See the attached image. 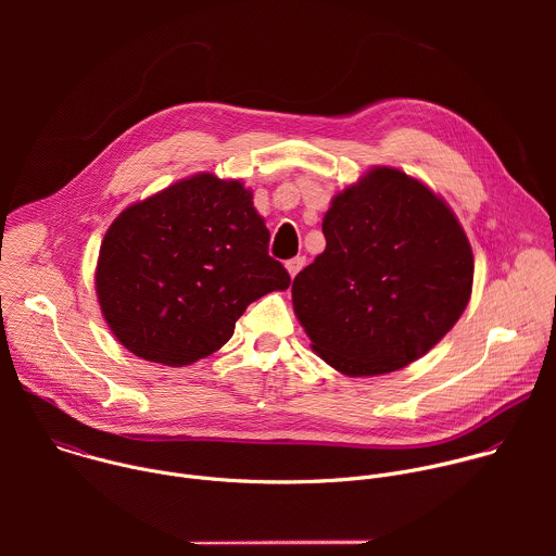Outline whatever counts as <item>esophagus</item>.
Here are the masks:
<instances>
[{
	"mask_svg": "<svg viewBox=\"0 0 556 556\" xmlns=\"http://www.w3.org/2000/svg\"><path fill=\"white\" fill-rule=\"evenodd\" d=\"M303 266H305V257H292V260L286 262V268H288L290 277H294Z\"/></svg>",
	"mask_w": 556,
	"mask_h": 556,
	"instance_id": "1",
	"label": "esophagus"
}]
</instances>
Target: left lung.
<instances>
[{
    "label": "left lung",
    "instance_id": "obj_1",
    "mask_svg": "<svg viewBox=\"0 0 556 556\" xmlns=\"http://www.w3.org/2000/svg\"><path fill=\"white\" fill-rule=\"evenodd\" d=\"M326 251L292 281L312 350L345 376L425 356L462 316L472 251L453 211L420 180L374 167L334 195Z\"/></svg>",
    "mask_w": 556,
    "mask_h": 556
}]
</instances>
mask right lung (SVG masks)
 I'll return each mask as SVG.
<instances>
[{
	"label": "right lung",
	"mask_w": 556,
	"mask_h": 556,
	"mask_svg": "<svg viewBox=\"0 0 556 556\" xmlns=\"http://www.w3.org/2000/svg\"><path fill=\"white\" fill-rule=\"evenodd\" d=\"M240 180L198 174L127 206L108 228L97 294L112 334L172 367L217 352L260 296L290 275Z\"/></svg>",
	"instance_id": "right-lung-1"
}]
</instances>
